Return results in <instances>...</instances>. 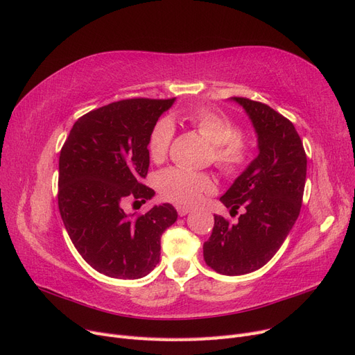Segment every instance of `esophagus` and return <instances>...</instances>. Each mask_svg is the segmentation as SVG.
I'll list each match as a JSON object with an SVG mask.
<instances>
[{
  "mask_svg": "<svg viewBox=\"0 0 355 355\" xmlns=\"http://www.w3.org/2000/svg\"><path fill=\"white\" fill-rule=\"evenodd\" d=\"M176 210H178V213H179V216H187V214L191 211V209H189V207H185V206H178Z\"/></svg>",
  "mask_w": 355,
  "mask_h": 355,
  "instance_id": "1",
  "label": "esophagus"
}]
</instances>
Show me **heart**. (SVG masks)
Wrapping results in <instances>:
<instances>
[{"label": "heart", "mask_w": 355, "mask_h": 355, "mask_svg": "<svg viewBox=\"0 0 355 355\" xmlns=\"http://www.w3.org/2000/svg\"><path fill=\"white\" fill-rule=\"evenodd\" d=\"M188 121L213 146V163L223 173L232 175L239 171L249 157V148L239 128L227 116L210 110H196L188 114ZM175 135V125L168 118L159 120L149 136L148 151L154 161L164 159L171 139ZM157 188L166 200L176 204H196L204 194L213 191V180L202 173H196L185 168L171 167L161 171L157 178Z\"/></svg>", "instance_id": "heart-1"}]
</instances>
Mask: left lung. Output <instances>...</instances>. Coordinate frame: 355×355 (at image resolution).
Segmentation results:
<instances>
[{"instance_id": "obj_1", "label": "left lung", "mask_w": 355, "mask_h": 355, "mask_svg": "<svg viewBox=\"0 0 355 355\" xmlns=\"http://www.w3.org/2000/svg\"><path fill=\"white\" fill-rule=\"evenodd\" d=\"M249 115L259 154L234 180L220 201L237 213V223L214 214L210 239L202 245L206 263L223 275L262 268L278 252L302 206L306 155L295 125L270 106L231 98Z\"/></svg>"}]
</instances>
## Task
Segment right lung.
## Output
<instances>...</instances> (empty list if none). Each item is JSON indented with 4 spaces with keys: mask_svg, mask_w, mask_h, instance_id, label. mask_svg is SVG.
Segmentation results:
<instances>
[{
    "mask_svg": "<svg viewBox=\"0 0 355 355\" xmlns=\"http://www.w3.org/2000/svg\"><path fill=\"white\" fill-rule=\"evenodd\" d=\"M173 99H125L78 118L59 157V211L75 249L96 271L136 280L159 262L161 235L178 219L168 202L128 214L155 192L142 184L148 142Z\"/></svg>",
    "mask_w": 355,
    "mask_h": 355,
    "instance_id": "right-lung-1",
    "label": "right lung"
}]
</instances>
